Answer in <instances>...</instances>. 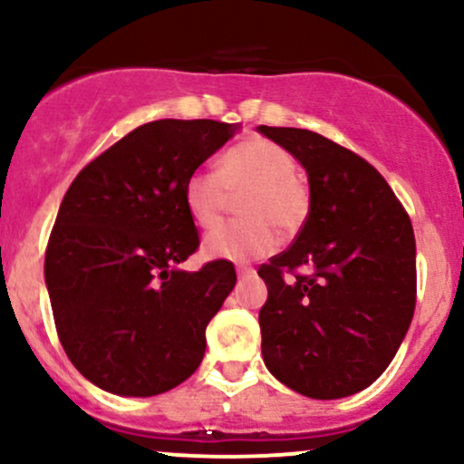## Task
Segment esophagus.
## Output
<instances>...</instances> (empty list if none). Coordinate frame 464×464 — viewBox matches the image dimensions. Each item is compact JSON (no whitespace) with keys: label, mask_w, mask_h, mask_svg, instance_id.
<instances>
[{"label":"esophagus","mask_w":464,"mask_h":464,"mask_svg":"<svg viewBox=\"0 0 464 464\" xmlns=\"http://www.w3.org/2000/svg\"><path fill=\"white\" fill-rule=\"evenodd\" d=\"M253 275H255V268H250V266H237L239 279H244V276H253Z\"/></svg>","instance_id":"34e87169"}]
</instances>
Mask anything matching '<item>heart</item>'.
Masks as SVG:
<instances>
[{"label":"heart","mask_w":464,"mask_h":464,"mask_svg":"<svg viewBox=\"0 0 464 464\" xmlns=\"http://www.w3.org/2000/svg\"><path fill=\"white\" fill-rule=\"evenodd\" d=\"M296 172L292 154L268 140H248L222 154L216 172H194L185 180L183 200L196 227L211 231L225 220L231 196L246 194L239 214L246 220L207 236L211 259L248 262L276 246V228L296 231L310 214V189Z\"/></svg>","instance_id":"obj_1"}]
</instances>
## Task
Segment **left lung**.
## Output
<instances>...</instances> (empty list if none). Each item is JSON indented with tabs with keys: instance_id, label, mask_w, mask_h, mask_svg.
<instances>
[{
	"instance_id": "8db88e82",
	"label": "left lung",
	"mask_w": 464,
	"mask_h": 464,
	"mask_svg": "<svg viewBox=\"0 0 464 464\" xmlns=\"http://www.w3.org/2000/svg\"><path fill=\"white\" fill-rule=\"evenodd\" d=\"M299 159L310 214L284 253L259 266L262 353L281 384L312 399L371 386L395 358L417 303L410 216L369 161L318 132L259 126ZM305 265L310 276H299ZM295 275L287 285L283 275Z\"/></svg>"
}]
</instances>
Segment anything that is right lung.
I'll return each instance as SVG.
<instances>
[{
    "instance_id": "right-lung-1",
    "label": "right lung",
    "mask_w": 464,
    "mask_h": 464,
    "mask_svg": "<svg viewBox=\"0 0 464 464\" xmlns=\"http://www.w3.org/2000/svg\"><path fill=\"white\" fill-rule=\"evenodd\" d=\"M239 124L157 120L130 130L69 185L45 250V284L72 364L102 391L161 395L198 369L228 292L227 259L174 266L200 239L185 180Z\"/></svg>"
}]
</instances>
